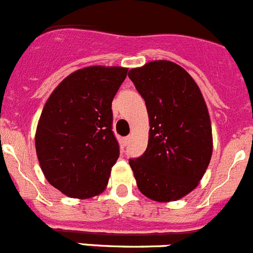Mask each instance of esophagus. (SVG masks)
<instances>
[{"label": "esophagus", "instance_id": "1", "mask_svg": "<svg viewBox=\"0 0 253 253\" xmlns=\"http://www.w3.org/2000/svg\"><path fill=\"white\" fill-rule=\"evenodd\" d=\"M130 136H125V138H124V143L125 144H129V141H130Z\"/></svg>", "mask_w": 253, "mask_h": 253}]
</instances>
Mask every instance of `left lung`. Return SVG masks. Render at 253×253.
<instances>
[{
    "label": "left lung",
    "instance_id": "1",
    "mask_svg": "<svg viewBox=\"0 0 253 253\" xmlns=\"http://www.w3.org/2000/svg\"><path fill=\"white\" fill-rule=\"evenodd\" d=\"M146 104L148 148L129 160L138 189L150 200L170 203L199 185L212 155V129L200 88L179 64L153 61L129 71Z\"/></svg>",
    "mask_w": 253,
    "mask_h": 253
}]
</instances>
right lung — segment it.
<instances>
[{
	"mask_svg": "<svg viewBox=\"0 0 253 253\" xmlns=\"http://www.w3.org/2000/svg\"><path fill=\"white\" fill-rule=\"evenodd\" d=\"M128 74L124 67L90 66L63 79L43 107L36 153L52 186L74 199L102 194L119 158L112 102Z\"/></svg>",
	"mask_w": 253,
	"mask_h": 253,
	"instance_id": "add662e5",
	"label": "right lung"
}]
</instances>
